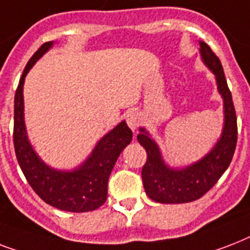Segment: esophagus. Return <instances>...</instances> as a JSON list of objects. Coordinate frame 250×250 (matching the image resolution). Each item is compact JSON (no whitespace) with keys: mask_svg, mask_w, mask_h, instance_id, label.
<instances>
[{"mask_svg":"<svg viewBox=\"0 0 250 250\" xmlns=\"http://www.w3.org/2000/svg\"><path fill=\"white\" fill-rule=\"evenodd\" d=\"M127 125H128V127L132 129V131H135V129L139 127V125H140V115H139L136 111L129 113L128 115H127Z\"/></svg>","mask_w":250,"mask_h":250,"instance_id":"obj_1","label":"esophagus"}]
</instances>
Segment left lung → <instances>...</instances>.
<instances>
[{
  "instance_id": "8db88e82",
  "label": "left lung",
  "mask_w": 250,
  "mask_h": 250,
  "mask_svg": "<svg viewBox=\"0 0 250 250\" xmlns=\"http://www.w3.org/2000/svg\"><path fill=\"white\" fill-rule=\"evenodd\" d=\"M200 56L206 67L215 75L218 92L223 98V129L221 137L206 156L194 164L175 168L166 165L160 146L150 137V133L144 127L139 128L137 141L148 154L141 171L145 192L150 200L160 204H184L202 197L227 170L236 148V113L221 61L204 41H200Z\"/></svg>"
}]
</instances>
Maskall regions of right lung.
<instances>
[{
    "instance_id": "add662e5",
    "label": "right lung",
    "mask_w": 250,
    "mask_h": 250,
    "mask_svg": "<svg viewBox=\"0 0 250 250\" xmlns=\"http://www.w3.org/2000/svg\"><path fill=\"white\" fill-rule=\"evenodd\" d=\"M53 41L40 46L28 63L14 98V148L18 164L39 197L57 209L84 213L98 209L107 197V182L118 157L132 140V131L122 121L102 136L89 157L72 170H57L41 160L29 143L24 123V79L32 66L53 46Z\"/></svg>"
}]
</instances>
